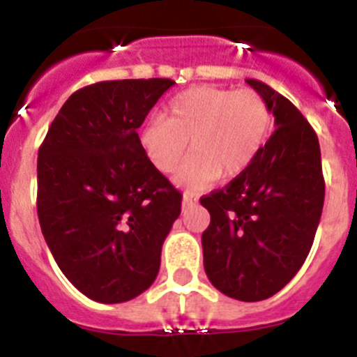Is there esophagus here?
Here are the masks:
<instances>
[{"label": "esophagus", "mask_w": 357, "mask_h": 357, "mask_svg": "<svg viewBox=\"0 0 357 357\" xmlns=\"http://www.w3.org/2000/svg\"><path fill=\"white\" fill-rule=\"evenodd\" d=\"M197 202H198V198L195 197V195L184 193V197H182V209H188V207L195 206Z\"/></svg>", "instance_id": "esophagus-1"}]
</instances>
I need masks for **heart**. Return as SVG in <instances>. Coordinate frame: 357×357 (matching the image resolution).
I'll use <instances>...</instances> for the list:
<instances>
[{
	"label": "heart",
	"mask_w": 357,
	"mask_h": 357,
	"mask_svg": "<svg viewBox=\"0 0 357 357\" xmlns=\"http://www.w3.org/2000/svg\"><path fill=\"white\" fill-rule=\"evenodd\" d=\"M272 110L257 91L198 85L176 94L166 118L144 123L139 141L157 172L168 175L181 166V182L206 188L220 176L230 182L248 172L272 135Z\"/></svg>",
	"instance_id": "b5f03b06"
}]
</instances>
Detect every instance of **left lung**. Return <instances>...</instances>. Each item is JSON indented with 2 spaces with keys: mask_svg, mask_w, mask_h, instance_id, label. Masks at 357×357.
I'll return each mask as SVG.
<instances>
[{
  "mask_svg": "<svg viewBox=\"0 0 357 357\" xmlns=\"http://www.w3.org/2000/svg\"><path fill=\"white\" fill-rule=\"evenodd\" d=\"M275 116L248 172L200 198L211 223L202 234L204 268L216 289L243 302L270 298L301 270L326 197L318 137L288 98L248 78Z\"/></svg>",
  "mask_w": 357,
  "mask_h": 357,
  "instance_id": "obj_1",
  "label": "left lung"
}]
</instances>
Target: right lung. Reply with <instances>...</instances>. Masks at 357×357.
Returning <instances> with one entry per match:
<instances>
[{"label":"right lung","mask_w":357,"mask_h":357,"mask_svg":"<svg viewBox=\"0 0 357 357\" xmlns=\"http://www.w3.org/2000/svg\"><path fill=\"white\" fill-rule=\"evenodd\" d=\"M169 78L82 87L50 125L37 159V214L68 280L119 304L150 288L182 195L144 155L137 128Z\"/></svg>","instance_id":"add662e5"}]
</instances>
